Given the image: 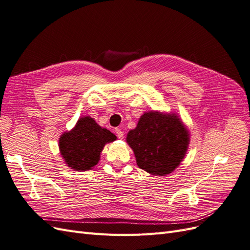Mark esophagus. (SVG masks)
I'll use <instances>...</instances> for the list:
<instances>
[{"mask_svg":"<svg viewBox=\"0 0 250 250\" xmlns=\"http://www.w3.org/2000/svg\"><path fill=\"white\" fill-rule=\"evenodd\" d=\"M115 133H116V135H117V137H118L119 139H123L124 138V132L120 130V128H116Z\"/></svg>","mask_w":250,"mask_h":250,"instance_id":"34e87169","label":"esophagus"}]
</instances>
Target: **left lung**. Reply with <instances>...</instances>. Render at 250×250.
Here are the masks:
<instances>
[{"instance_id": "1", "label": "left lung", "mask_w": 250, "mask_h": 250, "mask_svg": "<svg viewBox=\"0 0 250 250\" xmlns=\"http://www.w3.org/2000/svg\"><path fill=\"white\" fill-rule=\"evenodd\" d=\"M139 168L151 175L170 174L184 160L190 132L179 114L160 111L144 112L138 124L126 135Z\"/></svg>"}]
</instances>
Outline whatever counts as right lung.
<instances>
[{
  "label": "right lung",
  "instance_id": "1",
  "mask_svg": "<svg viewBox=\"0 0 250 250\" xmlns=\"http://www.w3.org/2000/svg\"><path fill=\"white\" fill-rule=\"evenodd\" d=\"M116 139L113 133L87 115L80 117L70 131L60 136L59 149L64 163L70 169L86 171L99 163L104 146Z\"/></svg>",
  "mask_w": 250,
  "mask_h": 250
}]
</instances>
